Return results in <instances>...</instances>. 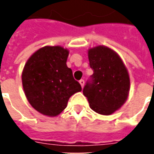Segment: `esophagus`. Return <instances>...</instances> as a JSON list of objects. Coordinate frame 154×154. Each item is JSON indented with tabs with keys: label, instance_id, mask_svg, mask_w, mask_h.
Wrapping results in <instances>:
<instances>
[{
	"label": "esophagus",
	"instance_id": "obj_1",
	"mask_svg": "<svg viewBox=\"0 0 154 154\" xmlns=\"http://www.w3.org/2000/svg\"><path fill=\"white\" fill-rule=\"evenodd\" d=\"M79 83L81 84V86H82V87H84V84H85V81L83 80V79H82V80L79 81Z\"/></svg>",
	"mask_w": 154,
	"mask_h": 154
}]
</instances>
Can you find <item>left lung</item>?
Returning a JSON list of instances; mask_svg holds the SVG:
<instances>
[{"mask_svg":"<svg viewBox=\"0 0 154 154\" xmlns=\"http://www.w3.org/2000/svg\"><path fill=\"white\" fill-rule=\"evenodd\" d=\"M88 58L93 74L82 91L91 110L108 116L127 100L130 85L128 71L119 55L105 46L89 49Z\"/></svg>","mask_w":154,"mask_h":154,"instance_id":"left-lung-1","label":"left lung"}]
</instances>
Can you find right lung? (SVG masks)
I'll return each mask as SVG.
<instances>
[{
    "mask_svg": "<svg viewBox=\"0 0 154 154\" xmlns=\"http://www.w3.org/2000/svg\"><path fill=\"white\" fill-rule=\"evenodd\" d=\"M68 50L46 46L29 58L22 73V84L29 102L43 115L56 116L67 107L71 96L82 91L67 67Z\"/></svg>",
    "mask_w": 154,
    "mask_h": 154,
    "instance_id": "obj_1",
    "label": "right lung"
}]
</instances>
